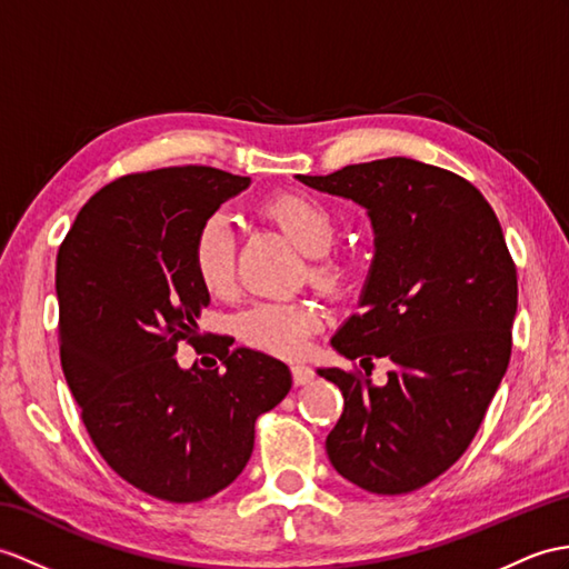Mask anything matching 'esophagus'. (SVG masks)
<instances>
[{"instance_id": "esophagus-1", "label": "esophagus", "mask_w": 569, "mask_h": 569, "mask_svg": "<svg viewBox=\"0 0 569 569\" xmlns=\"http://www.w3.org/2000/svg\"><path fill=\"white\" fill-rule=\"evenodd\" d=\"M290 373H293L296 386H308V382H312V378H315V371L308 366H293L290 368Z\"/></svg>"}]
</instances>
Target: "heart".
Segmentation results:
<instances>
[{
  "mask_svg": "<svg viewBox=\"0 0 569 569\" xmlns=\"http://www.w3.org/2000/svg\"><path fill=\"white\" fill-rule=\"evenodd\" d=\"M261 213L279 228L298 252L310 257L308 279L327 296H341L353 279V267L347 257L327 254L337 240V220L320 198L286 191L267 198ZM191 267L198 283L210 296L224 298L234 288V237L230 222L222 216H210L198 230ZM320 327V315L302 302H261L237 320V337L247 347L296 359L306 353L310 337Z\"/></svg>",
  "mask_w": 569,
  "mask_h": 569,
  "instance_id": "obj_1",
  "label": "heart"
}]
</instances>
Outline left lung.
I'll use <instances>...</instances> for the list:
<instances>
[{
    "label": "left lung",
    "instance_id": "obj_1",
    "mask_svg": "<svg viewBox=\"0 0 569 569\" xmlns=\"http://www.w3.org/2000/svg\"><path fill=\"white\" fill-rule=\"evenodd\" d=\"M298 179L368 208L376 259L361 306L332 347L371 373L320 368L345 395L327 436L341 478L407 495L439 478L478 433L511 359L517 263L487 198L453 171L407 157Z\"/></svg>",
    "mask_w": 569,
    "mask_h": 569
}]
</instances>
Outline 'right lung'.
<instances>
[{
	"instance_id": "1",
	"label": "right lung",
	"mask_w": 569,
	"mask_h": 569,
	"mask_svg": "<svg viewBox=\"0 0 569 569\" xmlns=\"http://www.w3.org/2000/svg\"><path fill=\"white\" fill-rule=\"evenodd\" d=\"M249 187L213 167L118 177L77 213L58 249V339L64 380L91 443L121 478L189 505L224 490L254 448V421L290 390L288 366L198 332L208 290L191 249L220 203ZM226 371L183 372L180 341Z\"/></svg>"
}]
</instances>
